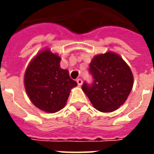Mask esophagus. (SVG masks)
Instances as JSON below:
<instances>
[{
  "label": "esophagus",
  "instance_id": "1",
  "mask_svg": "<svg viewBox=\"0 0 154 154\" xmlns=\"http://www.w3.org/2000/svg\"><path fill=\"white\" fill-rule=\"evenodd\" d=\"M77 82L78 84V86H82V80L81 79V78H78L77 80Z\"/></svg>",
  "mask_w": 154,
  "mask_h": 154
}]
</instances>
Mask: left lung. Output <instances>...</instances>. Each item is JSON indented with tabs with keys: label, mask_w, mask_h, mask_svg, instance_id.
I'll use <instances>...</instances> for the list:
<instances>
[{
	"label": "left lung",
	"mask_w": 154,
	"mask_h": 154,
	"mask_svg": "<svg viewBox=\"0 0 154 154\" xmlns=\"http://www.w3.org/2000/svg\"><path fill=\"white\" fill-rule=\"evenodd\" d=\"M91 85L84 82L82 91L97 110L108 113L125 102L132 90V72L123 58L113 52L98 54L90 63Z\"/></svg>",
	"instance_id": "1"
}]
</instances>
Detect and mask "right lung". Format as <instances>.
<instances>
[{
  "instance_id": "right-lung-1",
  "label": "right lung",
  "mask_w": 154,
  "mask_h": 154,
  "mask_svg": "<svg viewBox=\"0 0 154 154\" xmlns=\"http://www.w3.org/2000/svg\"><path fill=\"white\" fill-rule=\"evenodd\" d=\"M61 57L48 48L41 51L29 63L25 73V87L35 106L48 113L63 109L71 89L77 83L68 71L60 67Z\"/></svg>"
}]
</instances>
